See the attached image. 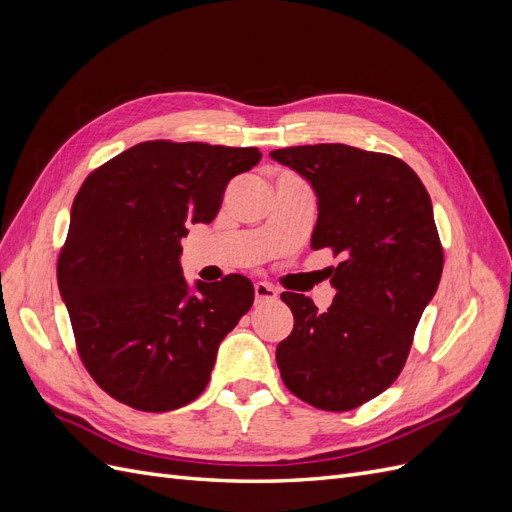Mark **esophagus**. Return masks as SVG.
Segmentation results:
<instances>
[{
	"label": "esophagus",
	"mask_w": 512,
	"mask_h": 512,
	"mask_svg": "<svg viewBox=\"0 0 512 512\" xmlns=\"http://www.w3.org/2000/svg\"><path fill=\"white\" fill-rule=\"evenodd\" d=\"M254 294H256V303H269V301L277 299V290L273 286H269L267 282H256Z\"/></svg>",
	"instance_id": "obj_1"
}]
</instances>
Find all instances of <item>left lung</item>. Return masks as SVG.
Wrapping results in <instances>:
<instances>
[{"instance_id":"left-lung-1","label":"left lung","mask_w":512,"mask_h":512,"mask_svg":"<svg viewBox=\"0 0 512 512\" xmlns=\"http://www.w3.org/2000/svg\"><path fill=\"white\" fill-rule=\"evenodd\" d=\"M318 196L312 250L339 258L327 312L282 292L292 333L275 350L288 391L305 404L346 412L378 397L406 365L416 324L438 290L444 254L431 198L414 170L386 153L350 145L271 151Z\"/></svg>"}]
</instances>
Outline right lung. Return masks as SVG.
I'll return each instance as SVG.
<instances>
[{"mask_svg": "<svg viewBox=\"0 0 512 512\" xmlns=\"http://www.w3.org/2000/svg\"><path fill=\"white\" fill-rule=\"evenodd\" d=\"M258 162L256 147L147 141L83 181L57 284L83 365L121 404L168 412L205 391L254 286L230 273L190 288L181 239L190 224H209L228 181Z\"/></svg>", "mask_w": 512, "mask_h": 512, "instance_id": "add662e5", "label": "right lung"}]
</instances>
